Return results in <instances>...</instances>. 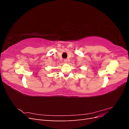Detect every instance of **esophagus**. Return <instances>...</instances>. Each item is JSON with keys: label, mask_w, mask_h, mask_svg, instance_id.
Masks as SVG:
<instances>
[{"label": "esophagus", "mask_w": 129, "mask_h": 129, "mask_svg": "<svg viewBox=\"0 0 129 129\" xmlns=\"http://www.w3.org/2000/svg\"><path fill=\"white\" fill-rule=\"evenodd\" d=\"M63 61H64V63H67V59H64Z\"/></svg>", "instance_id": "esophagus-1"}]
</instances>
